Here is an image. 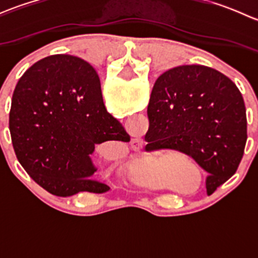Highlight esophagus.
<instances>
[{"instance_id": "34e87169", "label": "esophagus", "mask_w": 258, "mask_h": 258, "mask_svg": "<svg viewBox=\"0 0 258 258\" xmlns=\"http://www.w3.org/2000/svg\"><path fill=\"white\" fill-rule=\"evenodd\" d=\"M132 146H134L135 148H136V150H140V148L142 147V142L141 141H139V140H134V142H132Z\"/></svg>"}]
</instances>
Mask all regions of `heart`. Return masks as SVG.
Listing matches in <instances>:
<instances>
[{
    "label": "heart",
    "instance_id": "b5f03b06",
    "mask_svg": "<svg viewBox=\"0 0 258 258\" xmlns=\"http://www.w3.org/2000/svg\"><path fill=\"white\" fill-rule=\"evenodd\" d=\"M157 158H158V157H157Z\"/></svg>",
    "mask_w": 258,
    "mask_h": 258
}]
</instances>
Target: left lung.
<instances>
[{"instance_id": "obj_1", "label": "left lung", "mask_w": 258, "mask_h": 258, "mask_svg": "<svg viewBox=\"0 0 258 258\" xmlns=\"http://www.w3.org/2000/svg\"><path fill=\"white\" fill-rule=\"evenodd\" d=\"M147 114L153 141L175 146L209 173L207 194L235 175L247 118L243 97L227 76L200 64L168 70L153 85Z\"/></svg>"}]
</instances>
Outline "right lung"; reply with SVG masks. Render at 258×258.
I'll return each mask as SVG.
<instances>
[{"mask_svg":"<svg viewBox=\"0 0 258 258\" xmlns=\"http://www.w3.org/2000/svg\"><path fill=\"white\" fill-rule=\"evenodd\" d=\"M10 132L26 172L59 197L107 192V184L92 178L97 168L91 156L106 141H130L103 105L96 70L71 54L45 57L18 80Z\"/></svg>","mask_w":258,"mask_h":258,"instance_id":"obj_1","label":"right lung"}]
</instances>
